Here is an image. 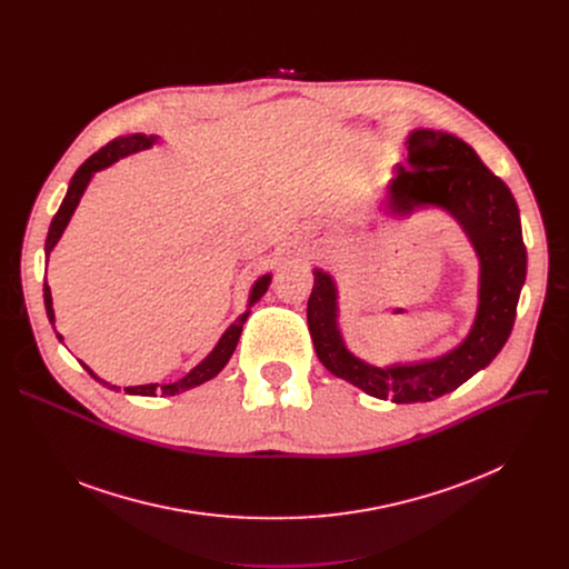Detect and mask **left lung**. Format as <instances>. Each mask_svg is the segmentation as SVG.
Instances as JSON below:
<instances>
[{
  "label": "left lung",
  "mask_w": 569,
  "mask_h": 569,
  "mask_svg": "<svg viewBox=\"0 0 569 569\" xmlns=\"http://www.w3.org/2000/svg\"><path fill=\"white\" fill-rule=\"evenodd\" d=\"M405 143L410 167L396 169L387 209L393 216H405L417 207H441L470 238L479 257V306L468 338L435 360L367 365L342 342L336 281L321 270L312 272L315 286L306 315L317 358L333 376L373 398L428 402L455 391L507 345L527 277V250L516 198L466 141L441 130L419 128Z\"/></svg>",
  "instance_id": "8db88e82"
}]
</instances>
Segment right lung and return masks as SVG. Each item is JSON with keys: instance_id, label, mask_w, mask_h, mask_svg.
Here are the masks:
<instances>
[{"instance_id": "obj_1", "label": "right lung", "mask_w": 569, "mask_h": 569, "mask_svg": "<svg viewBox=\"0 0 569 569\" xmlns=\"http://www.w3.org/2000/svg\"><path fill=\"white\" fill-rule=\"evenodd\" d=\"M152 143H157V137H154V134H128V137H117V139H112L110 143H106L101 150H97L90 159H86L83 164H80V169L73 173L71 182H69V189H67V196H64L60 209L56 211V216H53V220H51V227H49V233H47V242H44V254H47V257H49L51 250L56 248V242L60 240V236H62V231H64V227H67L71 213L76 211L80 198H83V193H86V189H88L92 176H94L97 171H101V169L114 164L117 159H121V157H126V154H132V152H139V150H146V148H150ZM270 279H272V277L266 274V277H261V279L254 283V288H252V292H250V306L257 303V301L266 295V290H268V286H270ZM44 308H47L49 321L53 323L56 317H53L51 290H49L47 281H44ZM248 315H250V308L231 323V327H229V329L222 333V338L218 340V345L213 347V351H211L198 367H193L182 380L171 382V385H137V387H126V393H132V396H157V393H161V396H176V393H180V391H187V389H191V387H198V385L211 380V378L218 376V373L222 371V367L229 362V358H231V353H233V349H236V345H238V338H240V331H242V323H246ZM53 331H56V329H53ZM56 336H58V340H62L60 333H56ZM83 367L88 369L90 376H94V371H92L88 365H83ZM94 378H97V376H94ZM97 380L103 382L101 378H97ZM103 385L110 387V389H114V391L119 389V387H114V385H110V382H103Z\"/></svg>"}]
</instances>
